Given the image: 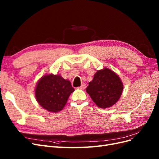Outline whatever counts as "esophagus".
<instances>
[{"label":"esophagus","instance_id":"1","mask_svg":"<svg viewBox=\"0 0 159 159\" xmlns=\"http://www.w3.org/2000/svg\"><path fill=\"white\" fill-rule=\"evenodd\" d=\"M85 88H86L85 84H82L81 85L80 87H78V88H79V89H85Z\"/></svg>","mask_w":159,"mask_h":159}]
</instances>
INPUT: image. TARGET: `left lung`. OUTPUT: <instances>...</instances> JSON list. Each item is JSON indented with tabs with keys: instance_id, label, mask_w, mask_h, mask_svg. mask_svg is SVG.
Instances as JSON below:
<instances>
[{
	"instance_id": "left-lung-1",
	"label": "left lung",
	"mask_w": 159,
	"mask_h": 159,
	"mask_svg": "<svg viewBox=\"0 0 159 159\" xmlns=\"http://www.w3.org/2000/svg\"><path fill=\"white\" fill-rule=\"evenodd\" d=\"M123 84L119 77L108 68L99 70L89 82L86 91L101 108L111 107L121 97Z\"/></svg>"
}]
</instances>
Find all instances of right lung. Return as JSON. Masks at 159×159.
Listing matches in <instances>:
<instances>
[{
    "mask_svg": "<svg viewBox=\"0 0 159 159\" xmlns=\"http://www.w3.org/2000/svg\"><path fill=\"white\" fill-rule=\"evenodd\" d=\"M74 91L70 81L60 75L49 74L43 76L38 82L35 95L43 108L56 113L64 108Z\"/></svg>",
    "mask_w": 159,
    "mask_h": 159,
    "instance_id": "right-lung-1",
    "label": "right lung"
}]
</instances>
